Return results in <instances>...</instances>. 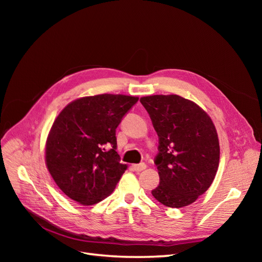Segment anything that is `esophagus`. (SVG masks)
<instances>
[{
	"mask_svg": "<svg viewBox=\"0 0 262 262\" xmlns=\"http://www.w3.org/2000/svg\"><path fill=\"white\" fill-rule=\"evenodd\" d=\"M132 168L136 171H142V170H144L146 168V165L144 163L134 164V165H132Z\"/></svg>",
	"mask_w": 262,
	"mask_h": 262,
	"instance_id": "esophagus-1",
	"label": "esophagus"
}]
</instances>
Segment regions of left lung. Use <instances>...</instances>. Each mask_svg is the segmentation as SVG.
<instances>
[{"mask_svg":"<svg viewBox=\"0 0 262 262\" xmlns=\"http://www.w3.org/2000/svg\"><path fill=\"white\" fill-rule=\"evenodd\" d=\"M158 136L154 163L160 185L152 190L169 208L193 203L211 186L220 162L217 133L211 118L193 101L178 95L140 99Z\"/></svg>","mask_w":262,"mask_h":262,"instance_id":"obj_1","label":"left lung"}]
</instances>
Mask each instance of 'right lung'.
<instances>
[{"label":"right lung","instance_id":"1","mask_svg":"<svg viewBox=\"0 0 262 262\" xmlns=\"http://www.w3.org/2000/svg\"><path fill=\"white\" fill-rule=\"evenodd\" d=\"M138 100L112 94L83 97L55 119L46 144V163L71 199L92 205L114 191L126 169L116 150V129Z\"/></svg>","mask_w":262,"mask_h":262}]
</instances>
